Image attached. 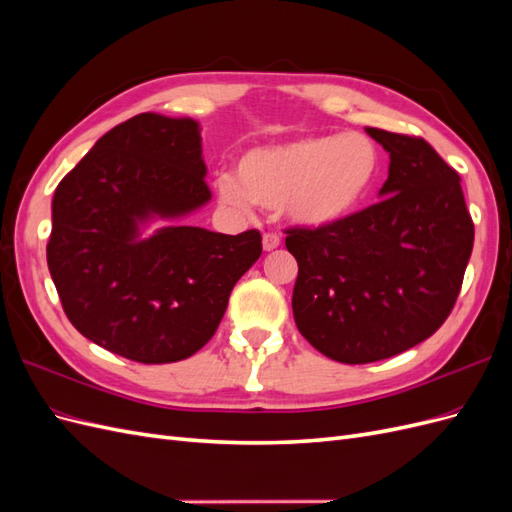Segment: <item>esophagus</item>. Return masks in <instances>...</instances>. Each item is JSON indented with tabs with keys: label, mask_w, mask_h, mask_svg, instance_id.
Masks as SVG:
<instances>
[{
	"label": "esophagus",
	"mask_w": 512,
	"mask_h": 512,
	"mask_svg": "<svg viewBox=\"0 0 512 512\" xmlns=\"http://www.w3.org/2000/svg\"><path fill=\"white\" fill-rule=\"evenodd\" d=\"M280 245H282V239L277 237V235H273V232H267V235H262V250H265V252H273Z\"/></svg>",
	"instance_id": "esophagus-1"
}]
</instances>
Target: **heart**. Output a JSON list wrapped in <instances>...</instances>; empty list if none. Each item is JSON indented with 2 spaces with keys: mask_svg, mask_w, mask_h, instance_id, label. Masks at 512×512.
<instances>
[{
  "mask_svg": "<svg viewBox=\"0 0 512 512\" xmlns=\"http://www.w3.org/2000/svg\"><path fill=\"white\" fill-rule=\"evenodd\" d=\"M382 153L367 134H324L262 145L215 181L224 205L280 209L297 228L327 230L352 220L374 194Z\"/></svg>",
  "mask_w": 512,
  "mask_h": 512,
  "instance_id": "b5f03b06",
  "label": "heart"
}]
</instances>
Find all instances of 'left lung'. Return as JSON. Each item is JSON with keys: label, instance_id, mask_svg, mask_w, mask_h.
Here are the masks:
<instances>
[{"label": "left lung", "instance_id": "8db88e82", "mask_svg": "<svg viewBox=\"0 0 512 512\" xmlns=\"http://www.w3.org/2000/svg\"><path fill=\"white\" fill-rule=\"evenodd\" d=\"M365 132L389 153L378 205L327 230H288L299 262L292 314L333 361L389 359L436 333L451 314L474 245L461 179L423 138Z\"/></svg>", "mask_w": 512, "mask_h": 512}]
</instances>
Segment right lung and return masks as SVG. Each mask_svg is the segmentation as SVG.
Listing matches in <instances>:
<instances>
[{
    "label": "right lung",
    "instance_id": "add662e5",
    "mask_svg": "<svg viewBox=\"0 0 512 512\" xmlns=\"http://www.w3.org/2000/svg\"><path fill=\"white\" fill-rule=\"evenodd\" d=\"M205 177L200 123L141 113L59 181L46 262L76 331L147 365L209 342L262 243L185 222L211 200ZM156 221L167 226L147 233Z\"/></svg>",
    "mask_w": 512,
    "mask_h": 512
}]
</instances>
